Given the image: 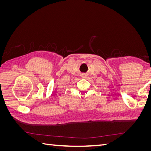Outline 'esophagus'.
Listing matches in <instances>:
<instances>
[{
    "label": "esophagus",
    "mask_w": 151,
    "mask_h": 151,
    "mask_svg": "<svg viewBox=\"0 0 151 151\" xmlns=\"http://www.w3.org/2000/svg\"><path fill=\"white\" fill-rule=\"evenodd\" d=\"M84 77H86V75H84Z\"/></svg>",
    "instance_id": "esophagus-1"
}]
</instances>
